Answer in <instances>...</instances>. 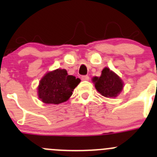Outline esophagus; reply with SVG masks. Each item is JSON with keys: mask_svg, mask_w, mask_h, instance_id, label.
<instances>
[{"mask_svg": "<svg viewBox=\"0 0 157 157\" xmlns=\"http://www.w3.org/2000/svg\"><path fill=\"white\" fill-rule=\"evenodd\" d=\"M81 80H89V76H87V75L82 76Z\"/></svg>", "mask_w": 157, "mask_h": 157, "instance_id": "34e87169", "label": "esophagus"}]
</instances>
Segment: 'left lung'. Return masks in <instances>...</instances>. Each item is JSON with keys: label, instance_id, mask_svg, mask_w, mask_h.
Returning a JSON list of instances; mask_svg holds the SVG:
<instances>
[{"label": "left lung", "instance_id": "obj_1", "mask_svg": "<svg viewBox=\"0 0 157 157\" xmlns=\"http://www.w3.org/2000/svg\"><path fill=\"white\" fill-rule=\"evenodd\" d=\"M93 82L97 90L105 97H117L124 88V82L118 75L107 67L102 71L100 77H94Z\"/></svg>", "mask_w": 157, "mask_h": 157}]
</instances>
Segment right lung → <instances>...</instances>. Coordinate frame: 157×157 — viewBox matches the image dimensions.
Masks as SVG:
<instances>
[{
  "label": "right lung",
  "instance_id": "right-lung-1",
  "mask_svg": "<svg viewBox=\"0 0 157 157\" xmlns=\"http://www.w3.org/2000/svg\"><path fill=\"white\" fill-rule=\"evenodd\" d=\"M80 80L68 75L65 69H57L44 76L37 88L38 97L48 104H59L67 101Z\"/></svg>",
  "mask_w": 157,
  "mask_h": 157
}]
</instances>
